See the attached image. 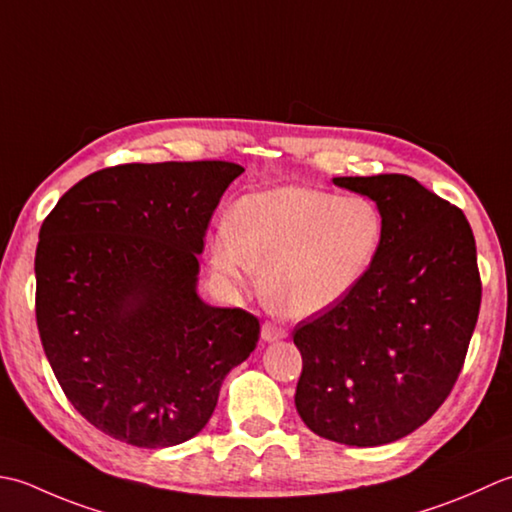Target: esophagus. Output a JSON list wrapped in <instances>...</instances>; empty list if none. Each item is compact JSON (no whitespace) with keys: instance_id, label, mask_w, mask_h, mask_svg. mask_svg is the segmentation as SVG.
<instances>
[{"instance_id":"1","label":"esophagus","mask_w":512,"mask_h":512,"mask_svg":"<svg viewBox=\"0 0 512 512\" xmlns=\"http://www.w3.org/2000/svg\"><path fill=\"white\" fill-rule=\"evenodd\" d=\"M260 336L265 342H274L280 338H287V331L283 327L274 325V322H263V329H260Z\"/></svg>"}]
</instances>
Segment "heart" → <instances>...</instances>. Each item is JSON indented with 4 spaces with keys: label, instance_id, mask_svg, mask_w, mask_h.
<instances>
[{
    "label": "heart",
    "instance_id": "heart-1",
    "mask_svg": "<svg viewBox=\"0 0 512 512\" xmlns=\"http://www.w3.org/2000/svg\"><path fill=\"white\" fill-rule=\"evenodd\" d=\"M382 236V216L367 198L274 187L234 205L232 229L212 238V265L236 285L265 271V300L302 318L338 305L360 285Z\"/></svg>",
    "mask_w": 512,
    "mask_h": 512
}]
</instances>
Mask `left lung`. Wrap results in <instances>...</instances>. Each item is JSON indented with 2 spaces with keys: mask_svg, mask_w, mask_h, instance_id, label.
Here are the masks:
<instances>
[{
  "mask_svg": "<svg viewBox=\"0 0 512 512\" xmlns=\"http://www.w3.org/2000/svg\"><path fill=\"white\" fill-rule=\"evenodd\" d=\"M333 183L375 201L384 236L360 285L296 325V409L325 440L380 446L420 429L460 378L482 305L475 236L406 174Z\"/></svg>",
  "mask_w": 512,
  "mask_h": 512,
  "instance_id": "8db88e82",
  "label": "left lung"
}]
</instances>
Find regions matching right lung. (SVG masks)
<instances>
[{"label": "right lung", "mask_w": 512, "mask_h": 512, "mask_svg": "<svg viewBox=\"0 0 512 512\" xmlns=\"http://www.w3.org/2000/svg\"><path fill=\"white\" fill-rule=\"evenodd\" d=\"M229 161L125 163L59 198L39 229L35 316L61 391L114 440L165 448L210 422L260 322L196 296Z\"/></svg>", "instance_id": "right-lung-1"}]
</instances>
